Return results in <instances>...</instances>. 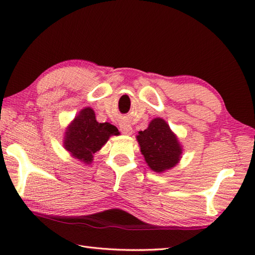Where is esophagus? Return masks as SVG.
Masks as SVG:
<instances>
[{
  "instance_id": "34e87169",
  "label": "esophagus",
  "mask_w": 255,
  "mask_h": 255,
  "mask_svg": "<svg viewBox=\"0 0 255 255\" xmlns=\"http://www.w3.org/2000/svg\"><path fill=\"white\" fill-rule=\"evenodd\" d=\"M120 131L125 135H130V134H132V132H133L131 125L128 123H124V122L120 124Z\"/></svg>"
}]
</instances>
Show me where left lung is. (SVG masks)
I'll use <instances>...</instances> for the list:
<instances>
[{
	"label": "left lung",
	"instance_id": "8db88e82",
	"mask_svg": "<svg viewBox=\"0 0 255 255\" xmlns=\"http://www.w3.org/2000/svg\"><path fill=\"white\" fill-rule=\"evenodd\" d=\"M136 140L151 170L163 172L179 162L181 144L163 119H153L146 130L139 132Z\"/></svg>",
	"mask_w": 255,
	"mask_h": 255
}]
</instances>
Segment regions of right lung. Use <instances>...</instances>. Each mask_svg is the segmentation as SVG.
I'll use <instances>...</instances> for the list:
<instances>
[{
	"label": "right lung",
	"mask_w": 255,
	"mask_h": 255,
	"mask_svg": "<svg viewBox=\"0 0 255 255\" xmlns=\"http://www.w3.org/2000/svg\"><path fill=\"white\" fill-rule=\"evenodd\" d=\"M119 130L110 123H98L91 107L79 112L65 132L64 146L74 158L86 164L93 161V155L104 145L111 135H118Z\"/></svg>",
	"instance_id": "right-lung-1"
}]
</instances>
